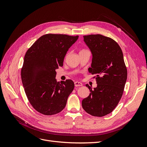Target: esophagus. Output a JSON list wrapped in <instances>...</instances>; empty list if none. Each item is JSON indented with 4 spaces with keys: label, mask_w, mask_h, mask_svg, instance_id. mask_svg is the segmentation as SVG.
Instances as JSON below:
<instances>
[{
    "label": "esophagus",
    "mask_w": 147,
    "mask_h": 147,
    "mask_svg": "<svg viewBox=\"0 0 147 147\" xmlns=\"http://www.w3.org/2000/svg\"><path fill=\"white\" fill-rule=\"evenodd\" d=\"M74 84H75V86L76 87H78V86H82L83 85V84L80 82H75L74 83Z\"/></svg>",
    "instance_id": "1"
}]
</instances>
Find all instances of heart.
<instances>
[{
    "mask_svg": "<svg viewBox=\"0 0 147 147\" xmlns=\"http://www.w3.org/2000/svg\"><path fill=\"white\" fill-rule=\"evenodd\" d=\"M82 50H81V51H82Z\"/></svg>",
    "mask_w": 147,
    "mask_h": 147,
    "instance_id": "heart-1",
    "label": "heart"
}]
</instances>
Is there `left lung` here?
Instances as JSON below:
<instances>
[{
  "label": "left lung",
  "mask_w": 147,
  "mask_h": 147,
  "mask_svg": "<svg viewBox=\"0 0 147 147\" xmlns=\"http://www.w3.org/2000/svg\"><path fill=\"white\" fill-rule=\"evenodd\" d=\"M84 41L92 54L89 72L95 75L97 86L82 100V107L94 117H104L117 106L124 92L127 68L121 48L114 40L100 34L84 35Z\"/></svg>",
  "instance_id": "left-lung-1"
}]
</instances>
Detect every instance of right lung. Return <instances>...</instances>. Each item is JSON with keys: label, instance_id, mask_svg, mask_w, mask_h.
<instances>
[{"label": "right lung", "instance_id": "add662e5", "mask_svg": "<svg viewBox=\"0 0 147 147\" xmlns=\"http://www.w3.org/2000/svg\"><path fill=\"white\" fill-rule=\"evenodd\" d=\"M78 38V35L47 34L26 51L21 71L22 83L29 103L38 112L53 115L65 107L74 83L71 80L57 82L55 70L63 65L67 52Z\"/></svg>", "mask_w": 147, "mask_h": 147}]
</instances>
